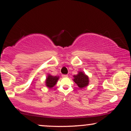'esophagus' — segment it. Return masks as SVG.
<instances>
[{"label": "esophagus", "mask_w": 131, "mask_h": 131, "mask_svg": "<svg viewBox=\"0 0 131 131\" xmlns=\"http://www.w3.org/2000/svg\"><path fill=\"white\" fill-rule=\"evenodd\" d=\"M62 78H67L68 75L67 74H62Z\"/></svg>", "instance_id": "1"}]
</instances>
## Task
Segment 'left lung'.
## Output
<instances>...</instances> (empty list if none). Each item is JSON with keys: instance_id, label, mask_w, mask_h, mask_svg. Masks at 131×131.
<instances>
[{"instance_id": "1", "label": "left lung", "mask_w": 131, "mask_h": 131, "mask_svg": "<svg viewBox=\"0 0 131 131\" xmlns=\"http://www.w3.org/2000/svg\"><path fill=\"white\" fill-rule=\"evenodd\" d=\"M73 81L76 83L80 89L87 86L89 84V78L82 71H79L78 74L73 76Z\"/></svg>"}]
</instances>
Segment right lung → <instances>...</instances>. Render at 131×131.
<instances>
[{
	"mask_svg": "<svg viewBox=\"0 0 131 131\" xmlns=\"http://www.w3.org/2000/svg\"><path fill=\"white\" fill-rule=\"evenodd\" d=\"M59 79L58 76H53L48 74L46 79V86L49 88H52L56 85L57 81Z\"/></svg>",
	"mask_w": 131,
	"mask_h": 131,
	"instance_id": "1",
	"label": "right lung"
}]
</instances>
